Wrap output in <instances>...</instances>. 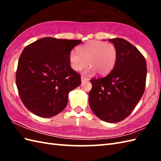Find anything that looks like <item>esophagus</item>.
<instances>
[{
  "mask_svg": "<svg viewBox=\"0 0 161 161\" xmlns=\"http://www.w3.org/2000/svg\"><path fill=\"white\" fill-rule=\"evenodd\" d=\"M81 81H82V82H84V81H88V78H86V77H85L81 76Z\"/></svg>",
  "mask_w": 161,
  "mask_h": 161,
  "instance_id": "1",
  "label": "esophagus"
}]
</instances>
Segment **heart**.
Here are the masks:
<instances>
[{
	"label": "heart",
	"instance_id": "b5f03b06",
	"mask_svg": "<svg viewBox=\"0 0 161 161\" xmlns=\"http://www.w3.org/2000/svg\"><path fill=\"white\" fill-rule=\"evenodd\" d=\"M117 49L113 43L100 41H90L77 48V53L71 51L69 54V62L72 69L80 71L88 65L85 71L87 74H93L95 71L99 75L108 73L117 60Z\"/></svg>",
	"mask_w": 161,
	"mask_h": 161
}]
</instances>
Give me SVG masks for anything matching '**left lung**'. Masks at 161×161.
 Listing matches in <instances>:
<instances>
[{"mask_svg":"<svg viewBox=\"0 0 161 161\" xmlns=\"http://www.w3.org/2000/svg\"><path fill=\"white\" fill-rule=\"evenodd\" d=\"M117 49V60L107 76L91 80L90 107L102 120L120 122L131 114L144 93L147 64L144 56L127 41L108 39Z\"/></svg>","mask_w":161,"mask_h":161,"instance_id":"1","label":"left lung"}]
</instances>
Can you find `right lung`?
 Segmentation results:
<instances>
[{
    "instance_id": "obj_1",
    "label": "right lung",
    "mask_w": 161,
    "mask_h": 161,
    "mask_svg": "<svg viewBox=\"0 0 161 161\" xmlns=\"http://www.w3.org/2000/svg\"><path fill=\"white\" fill-rule=\"evenodd\" d=\"M80 40L52 37L27 46L19 57L16 84L20 100L32 114L50 118L66 108L68 93L80 86V75L72 69L69 54Z\"/></svg>"
}]
</instances>
